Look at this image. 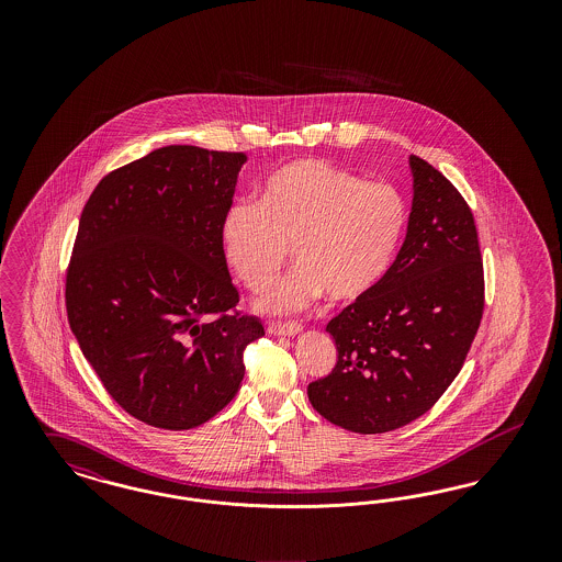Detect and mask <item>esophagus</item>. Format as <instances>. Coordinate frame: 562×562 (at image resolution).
Masks as SVG:
<instances>
[{"label": "esophagus", "instance_id": "34e87169", "mask_svg": "<svg viewBox=\"0 0 562 562\" xmlns=\"http://www.w3.org/2000/svg\"><path fill=\"white\" fill-rule=\"evenodd\" d=\"M268 330L278 337H296L303 330V326L296 322H271Z\"/></svg>", "mask_w": 562, "mask_h": 562}]
</instances>
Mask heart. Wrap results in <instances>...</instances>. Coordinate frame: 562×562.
<instances>
[{
  "mask_svg": "<svg viewBox=\"0 0 562 562\" xmlns=\"http://www.w3.org/2000/svg\"><path fill=\"white\" fill-rule=\"evenodd\" d=\"M408 206L385 181L322 160L278 168L261 200H240L221 221L227 263L248 289H263L286 261H299L257 299V307L286 314L326 293L356 301L387 276L401 250Z\"/></svg>",
  "mask_w": 562,
  "mask_h": 562,
  "instance_id": "1",
  "label": "heart"
}]
</instances>
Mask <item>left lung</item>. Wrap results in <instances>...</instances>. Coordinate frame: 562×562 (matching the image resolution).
<instances>
[{
	"label": "left lung",
	"mask_w": 562,
	"mask_h": 562,
	"mask_svg": "<svg viewBox=\"0 0 562 562\" xmlns=\"http://www.w3.org/2000/svg\"><path fill=\"white\" fill-rule=\"evenodd\" d=\"M413 204L387 276L326 324L333 373L307 385L324 419L356 434L402 428L461 371L484 307L474 216L453 183L411 156Z\"/></svg>",
	"instance_id": "1"
}]
</instances>
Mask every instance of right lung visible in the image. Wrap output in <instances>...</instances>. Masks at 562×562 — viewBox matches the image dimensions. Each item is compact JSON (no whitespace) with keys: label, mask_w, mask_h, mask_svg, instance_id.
<instances>
[{"label":"right lung","mask_w":562,"mask_h":562,"mask_svg":"<svg viewBox=\"0 0 562 562\" xmlns=\"http://www.w3.org/2000/svg\"><path fill=\"white\" fill-rule=\"evenodd\" d=\"M244 154L168 145L126 164L83 206L67 316L111 398L160 429L202 426L244 379L263 324L229 314L238 291L221 221Z\"/></svg>","instance_id":"right-lung-1"}]
</instances>
